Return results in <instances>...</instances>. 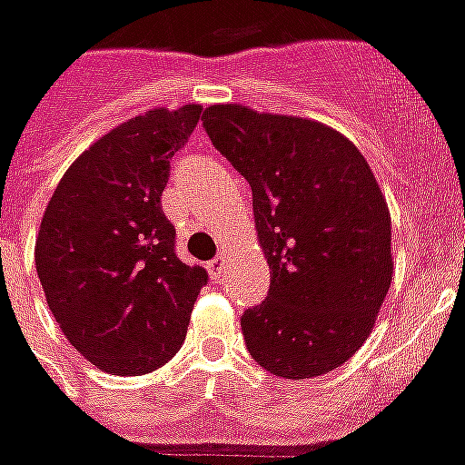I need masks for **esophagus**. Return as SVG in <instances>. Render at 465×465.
Here are the masks:
<instances>
[{
    "mask_svg": "<svg viewBox=\"0 0 465 465\" xmlns=\"http://www.w3.org/2000/svg\"><path fill=\"white\" fill-rule=\"evenodd\" d=\"M224 260H226V255H217L213 262H207V272H210V277L220 279L222 274H224Z\"/></svg>",
    "mask_w": 465,
    "mask_h": 465,
    "instance_id": "obj_1",
    "label": "esophagus"
}]
</instances>
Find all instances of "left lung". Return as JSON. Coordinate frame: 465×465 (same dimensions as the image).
<instances>
[{"instance_id":"1","label":"left lung","mask_w":465,"mask_h":465,"mask_svg":"<svg viewBox=\"0 0 465 465\" xmlns=\"http://www.w3.org/2000/svg\"><path fill=\"white\" fill-rule=\"evenodd\" d=\"M213 145L251 183L270 292L241 318L272 375H327L370 337L391 284V217L365 157L312 119L243 104L203 112Z\"/></svg>"}]
</instances>
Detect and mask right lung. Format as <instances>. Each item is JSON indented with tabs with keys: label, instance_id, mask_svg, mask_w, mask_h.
<instances>
[{
	"label": "right lung",
	"instance_id": "1",
	"mask_svg": "<svg viewBox=\"0 0 465 465\" xmlns=\"http://www.w3.org/2000/svg\"><path fill=\"white\" fill-rule=\"evenodd\" d=\"M200 104L150 109L95 141L49 198L35 267L64 337L104 372L145 375L181 349L207 272L173 252L169 160Z\"/></svg>",
	"mask_w": 465,
	"mask_h": 465
}]
</instances>
